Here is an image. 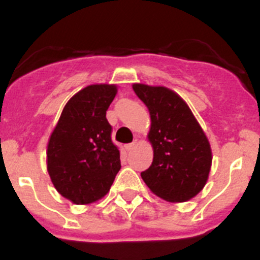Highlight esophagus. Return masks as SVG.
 <instances>
[{
    "label": "esophagus",
    "mask_w": 260,
    "mask_h": 260,
    "mask_svg": "<svg viewBox=\"0 0 260 260\" xmlns=\"http://www.w3.org/2000/svg\"><path fill=\"white\" fill-rule=\"evenodd\" d=\"M136 145H137V142L129 143V144H127V145H126V150H127V151H131V150H133V149L136 148Z\"/></svg>",
    "instance_id": "34e87169"
}]
</instances>
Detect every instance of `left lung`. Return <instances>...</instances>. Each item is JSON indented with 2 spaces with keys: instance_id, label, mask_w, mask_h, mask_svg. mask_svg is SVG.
Listing matches in <instances>:
<instances>
[{
  "instance_id": "1",
  "label": "left lung",
  "mask_w": 260,
  "mask_h": 260,
  "mask_svg": "<svg viewBox=\"0 0 260 260\" xmlns=\"http://www.w3.org/2000/svg\"><path fill=\"white\" fill-rule=\"evenodd\" d=\"M132 86L151 120L148 140L154 157L150 168L140 174L143 181L165 201H189L204 188L213 161L204 131L177 92L142 83Z\"/></svg>"
}]
</instances>
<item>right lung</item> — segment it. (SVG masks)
I'll list each match as a JSON object with an SVG mask.
<instances>
[{"mask_svg": "<svg viewBox=\"0 0 260 260\" xmlns=\"http://www.w3.org/2000/svg\"><path fill=\"white\" fill-rule=\"evenodd\" d=\"M115 84H91L62 110L46 150L47 172L56 190L74 204H90L109 193L121 169L106 111Z\"/></svg>", "mask_w": 260, "mask_h": 260, "instance_id": "obj_1", "label": "right lung"}]
</instances>
